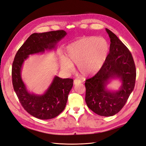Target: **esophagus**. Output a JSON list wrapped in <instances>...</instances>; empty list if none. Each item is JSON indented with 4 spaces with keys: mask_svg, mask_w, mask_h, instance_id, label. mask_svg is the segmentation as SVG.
Masks as SVG:
<instances>
[{
    "mask_svg": "<svg viewBox=\"0 0 146 146\" xmlns=\"http://www.w3.org/2000/svg\"><path fill=\"white\" fill-rule=\"evenodd\" d=\"M81 83V81L80 80H78V79H75L74 80V84H80Z\"/></svg>",
    "mask_w": 146,
    "mask_h": 146,
    "instance_id": "esophagus-1",
    "label": "esophagus"
}]
</instances>
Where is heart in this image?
<instances>
[{"label":"heart","mask_w":146,"mask_h":146,"mask_svg":"<svg viewBox=\"0 0 146 146\" xmlns=\"http://www.w3.org/2000/svg\"><path fill=\"white\" fill-rule=\"evenodd\" d=\"M108 41L102 37H83L67 46L66 58L60 60L62 68L67 72H72L73 64L84 76L98 73L106 63L109 54Z\"/></svg>","instance_id":"obj_1"}]
</instances>
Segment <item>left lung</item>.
Segmentation results:
<instances>
[{"mask_svg": "<svg viewBox=\"0 0 146 146\" xmlns=\"http://www.w3.org/2000/svg\"><path fill=\"white\" fill-rule=\"evenodd\" d=\"M110 39L109 54L98 73L86 80L85 100L92 111L103 117H110L121 110L135 85L136 71L132 55L125 45L109 29ZM118 79L121 86L117 91L110 90L107 85Z\"/></svg>", "mask_w": 146, "mask_h": 146, "instance_id": "1", "label": "left lung"}]
</instances>
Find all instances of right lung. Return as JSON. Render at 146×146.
<instances>
[{"mask_svg":"<svg viewBox=\"0 0 146 146\" xmlns=\"http://www.w3.org/2000/svg\"><path fill=\"white\" fill-rule=\"evenodd\" d=\"M66 35L63 30L33 33L22 45L15 57L12 70L14 91L25 110L37 118H54L64 110L69 92L73 87V80L55 76L44 94L31 93L21 78L23 63L29 55L55 50L57 44Z\"/></svg>","mask_w":146,"mask_h":146,"instance_id":"obj_1","label":"right lung"}]
</instances>
